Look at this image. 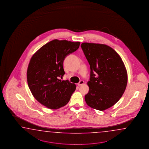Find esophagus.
Listing matches in <instances>:
<instances>
[{
    "label": "esophagus",
    "mask_w": 149,
    "mask_h": 149,
    "mask_svg": "<svg viewBox=\"0 0 149 149\" xmlns=\"http://www.w3.org/2000/svg\"><path fill=\"white\" fill-rule=\"evenodd\" d=\"M84 84V81H80L79 82V83H78V85L80 86H82V85H83Z\"/></svg>",
    "instance_id": "esophagus-1"
}]
</instances>
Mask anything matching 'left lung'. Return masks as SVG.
Wrapping results in <instances>:
<instances>
[{
  "mask_svg": "<svg viewBox=\"0 0 149 149\" xmlns=\"http://www.w3.org/2000/svg\"><path fill=\"white\" fill-rule=\"evenodd\" d=\"M81 47L91 68L85 101L91 108L104 111L115 105L125 91V65L119 54L107 45L82 43Z\"/></svg>",
  "mask_w": 149,
  "mask_h": 149,
  "instance_id": "obj_1",
  "label": "left lung"
}]
</instances>
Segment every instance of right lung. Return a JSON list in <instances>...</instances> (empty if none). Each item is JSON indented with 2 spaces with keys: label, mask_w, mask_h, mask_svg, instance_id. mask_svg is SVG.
Here are the masks:
<instances>
[{
  "label": "right lung",
  "mask_w": 149,
  "mask_h": 149,
  "mask_svg": "<svg viewBox=\"0 0 149 149\" xmlns=\"http://www.w3.org/2000/svg\"><path fill=\"white\" fill-rule=\"evenodd\" d=\"M80 42L54 40L41 47L32 56L27 71V80L33 96L51 109L67 105L76 86L61 80L65 57L79 48Z\"/></svg>",
  "instance_id": "add662e5"
}]
</instances>
